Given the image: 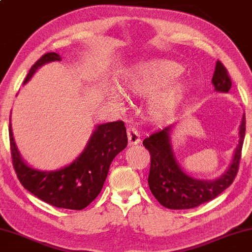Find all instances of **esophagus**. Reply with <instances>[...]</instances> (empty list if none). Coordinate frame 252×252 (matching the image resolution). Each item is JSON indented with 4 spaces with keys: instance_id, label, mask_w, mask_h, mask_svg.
Masks as SVG:
<instances>
[{
    "instance_id": "1",
    "label": "esophagus",
    "mask_w": 252,
    "mask_h": 252,
    "mask_svg": "<svg viewBox=\"0 0 252 252\" xmlns=\"http://www.w3.org/2000/svg\"><path fill=\"white\" fill-rule=\"evenodd\" d=\"M126 133H127V139H129V145H137L140 142V134H139L138 130L134 126H127L126 129Z\"/></svg>"
}]
</instances>
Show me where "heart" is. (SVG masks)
Returning <instances> with one entry per match:
<instances>
[{
    "mask_svg": "<svg viewBox=\"0 0 252 252\" xmlns=\"http://www.w3.org/2000/svg\"><path fill=\"white\" fill-rule=\"evenodd\" d=\"M183 66L171 60H153L130 67L126 76V92L137 97H148L160 88L153 97L150 108L160 116L174 112L187 95V84L179 80ZM113 98L116 95L113 94Z\"/></svg>",
    "mask_w": 252,
    "mask_h": 252,
    "instance_id": "b5f03b06",
    "label": "heart"
}]
</instances>
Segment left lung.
<instances>
[{
    "label": "left lung",
    "instance_id": "8db88e82",
    "mask_svg": "<svg viewBox=\"0 0 252 252\" xmlns=\"http://www.w3.org/2000/svg\"><path fill=\"white\" fill-rule=\"evenodd\" d=\"M212 82L215 90L220 93H227L231 88V78L220 61L216 62ZM173 126L174 125L164 127L142 141L150 154L149 189L164 207L170 209L194 208L216 198L230 187L235 179L246 134V116L243 115L242 118L239 131L240 140L230 166L222 176L213 181L194 179L182 171L172 149L171 131Z\"/></svg>",
    "mask_w": 252,
    "mask_h": 252
}]
</instances>
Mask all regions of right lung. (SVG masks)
I'll list each match as a JSON object with an SVG mask.
<instances>
[{"instance_id": "add662e5", "label": "right lung", "mask_w": 252, "mask_h": 252, "mask_svg": "<svg viewBox=\"0 0 252 252\" xmlns=\"http://www.w3.org/2000/svg\"><path fill=\"white\" fill-rule=\"evenodd\" d=\"M58 53H46L30 67L24 85L37 69L53 61H61ZM11 156L19 181L30 193L59 208L81 210L98 196L114 157L126 147L125 123L115 121L96 126L80 155L58 171L36 170L25 162L14 142L9 126Z\"/></svg>"}]
</instances>
